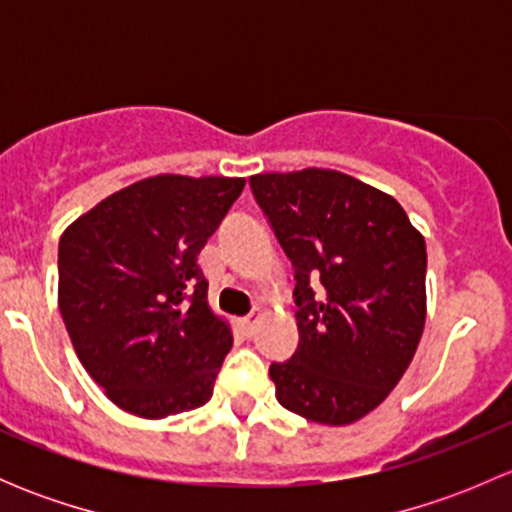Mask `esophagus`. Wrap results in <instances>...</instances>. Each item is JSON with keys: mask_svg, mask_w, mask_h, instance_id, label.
Here are the masks:
<instances>
[{"mask_svg": "<svg viewBox=\"0 0 512 512\" xmlns=\"http://www.w3.org/2000/svg\"><path fill=\"white\" fill-rule=\"evenodd\" d=\"M255 324H257V314H250V317L242 319V329H245L247 337H252V332H255Z\"/></svg>", "mask_w": 512, "mask_h": 512, "instance_id": "esophagus-1", "label": "esophagus"}]
</instances>
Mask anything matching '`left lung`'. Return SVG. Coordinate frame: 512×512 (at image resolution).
Masks as SVG:
<instances>
[{
    "instance_id": "obj_1",
    "label": "left lung",
    "mask_w": 512,
    "mask_h": 512,
    "mask_svg": "<svg viewBox=\"0 0 512 512\" xmlns=\"http://www.w3.org/2000/svg\"><path fill=\"white\" fill-rule=\"evenodd\" d=\"M294 267L299 344L270 366L277 401L324 426L374 411L426 324V242L391 195L339 170L250 178Z\"/></svg>"
}]
</instances>
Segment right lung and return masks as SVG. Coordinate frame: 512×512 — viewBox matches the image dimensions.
Masks as SVG:
<instances>
[{
	"label": "right lung",
	"instance_id": "right-lung-1",
	"mask_svg": "<svg viewBox=\"0 0 512 512\" xmlns=\"http://www.w3.org/2000/svg\"><path fill=\"white\" fill-rule=\"evenodd\" d=\"M242 178L153 175L81 215L59 240V309L76 356L133 416L165 418L213 396L232 332L208 307L198 252Z\"/></svg>",
	"mask_w": 512,
	"mask_h": 512
}]
</instances>
